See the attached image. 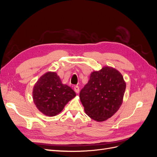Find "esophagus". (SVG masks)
Masks as SVG:
<instances>
[{
    "label": "esophagus",
    "mask_w": 157,
    "mask_h": 157,
    "mask_svg": "<svg viewBox=\"0 0 157 157\" xmlns=\"http://www.w3.org/2000/svg\"><path fill=\"white\" fill-rule=\"evenodd\" d=\"M74 90L75 91V92L78 93L79 92V86H74Z\"/></svg>",
    "instance_id": "obj_1"
}]
</instances>
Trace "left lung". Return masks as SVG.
<instances>
[{
  "label": "left lung",
  "instance_id": "left-lung-1",
  "mask_svg": "<svg viewBox=\"0 0 157 157\" xmlns=\"http://www.w3.org/2000/svg\"><path fill=\"white\" fill-rule=\"evenodd\" d=\"M125 90L126 83L121 73L105 67L92 73L79 96L85 113L92 119L102 122L118 110Z\"/></svg>",
  "mask_w": 157,
  "mask_h": 157
}]
</instances>
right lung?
<instances>
[{
	"label": "right lung",
	"mask_w": 157,
	"mask_h": 157,
	"mask_svg": "<svg viewBox=\"0 0 157 157\" xmlns=\"http://www.w3.org/2000/svg\"><path fill=\"white\" fill-rule=\"evenodd\" d=\"M76 96L74 90L61 83L56 73L48 72L39 79L33 88L34 103L39 110L47 116H56Z\"/></svg>",
	"instance_id": "obj_1"
}]
</instances>
